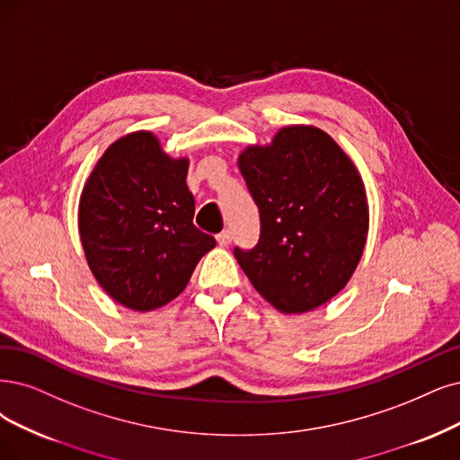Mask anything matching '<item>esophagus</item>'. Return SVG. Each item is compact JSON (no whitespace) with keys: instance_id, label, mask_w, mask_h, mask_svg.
<instances>
[{"instance_id":"obj_1","label":"esophagus","mask_w":460,"mask_h":460,"mask_svg":"<svg viewBox=\"0 0 460 460\" xmlns=\"http://www.w3.org/2000/svg\"><path fill=\"white\" fill-rule=\"evenodd\" d=\"M231 239H233V236H231V231H229V229H224V231H221V233L216 236V241H217L219 246H229V244H231Z\"/></svg>"}]
</instances>
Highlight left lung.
<instances>
[{"mask_svg": "<svg viewBox=\"0 0 460 460\" xmlns=\"http://www.w3.org/2000/svg\"><path fill=\"white\" fill-rule=\"evenodd\" d=\"M239 168L261 219L256 248H234L248 280L284 314L328 303L350 280L367 241L358 168L313 125L282 127L270 144L248 146Z\"/></svg>", "mask_w": 460, "mask_h": 460, "instance_id": "1", "label": "left lung"}]
</instances>
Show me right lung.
Returning <instances> with one entry per match:
<instances>
[{"label":"right lung","instance_id":"add662e5","mask_svg":"<svg viewBox=\"0 0 460 460\" xmlns=\"http://www.w3.org/2000/svg\"><path fill=\"white\" fill-rule=\"evenodd\" d=\"M187 168L190 159H172L155 134L136 130L115 140L84 181V258L104 292L127 309L146 313L178 297L216 246L193 226Z\"/></svg>","mask_w":460,"mask_h":460}]
</instances>
